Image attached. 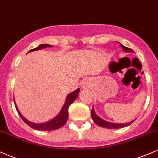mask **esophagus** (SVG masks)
I'll return each mask as SVG.
<instances>
[{
    "label": "esophagus",
    "mask_w": 158,
    "mask_h": 158,
    "mask_svg": "<svg viewBox=\"0 0 158 158\" xmlns=\"http://www.w3.org/2000/svg\"><path fill=\"white\" fill-rule=\"evenodd\" d=\"M91 86V81L89 79H84V81L81 82V88L83 89H87V88H89Z\"/></svg>",
    "instance_id": "esophagus-1"
}]
</instances>
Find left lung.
<instances>
[{"label":"left lung","mask_w":158,"mask_h":158,"mask_svg":"<svg viewBox=\"0 0 158 158\" xmlns=\"http://www.w3.org/2000/svg\"><path fill=\"white\" fill-rule=\"evenodd\" d=\"M119 44H120V43H119ZM120 46L122 47V48L123 49V50H124L125 52H134V50H131V48H126V47H125L124 45H123L121 44H120ZM90 113H91L92 119H93L94 122L96 124H97L98 126H99L100 127H103V128H110V129H117V128H123V127H126L128 126H130V125H131V123L135 121V120H133L130 123H125V124H121V123H109V122H107V121H105L104 119H101L100 117H99V116H98L97 114L95 113V111H94V108H92L91 112H90Z\"/></svg>","instance_id":"8db88e82"}]
</instances>
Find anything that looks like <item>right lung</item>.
<instances>
[{"label":"right lung","instance_id":"add662e5","mask_svg":"<svg viewBox=\"0 0 158 158\" xmlns=\"http://www.w3.org/2000/svg\"><path fill=\"white\" fill-rule=\"evenodd\" d=\"M52 45L50 44H41L40 46L38 47V48L32 49L30 50V52L32 51H35V50H41L43 48H52ZM79 88H78L77 90H76L75 91L72 92V93L69 94L67 97L66 101H65L64 106L62 107L61 108L60 113L58 114L57 116L53 118L51 120L48 121V122L44 123H40V124H37V123H33L30 122L29 120H27V119H25L24 117L21 115V114L20 113L19 109H18L17 106H16L15 102V108L17 110L18 113H19V116L21 117V118L23 119V121L26 124L28 125L29 126L31 127L32 128L35 130H39V131H53V130H56L60 128L61 126H63L66 123L67 120H68V108L70 105L72 104L74 102L76 99L79 96Z\"/></svg>","mask_w":158,"mask_h":158}]
</instances>
